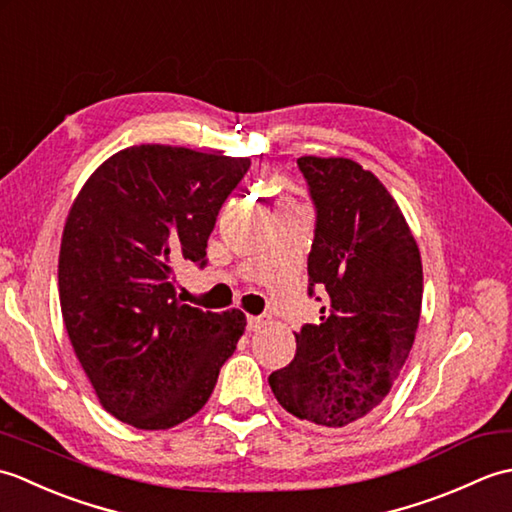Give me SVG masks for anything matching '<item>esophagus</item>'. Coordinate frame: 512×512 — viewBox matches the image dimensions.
Wrapping results in <instances>:
<instances>
[{
    "instance_id": "obj_1",
    "label": "esophagus",
    "mask_w": 512,
    "mask_h": 512,
    "mask_svg": "<svg viewBox=\"0 0 512 512\" xmlns=\"http://www.w3.org/2000/svg\"><path fill=\"white\" fill-rule=\"evenodd\" d=\"M246 325H248L250 332H257V330H262L264 325H266V317H253V314H248Z\"/></svg>"
}]
</instances>
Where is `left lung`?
<instances>
[{
    "label": "left lung",
    "instance_id": "obj_1",
    "mask_svg": "<svg viewBox=\"0 0 512 512\" xmlns=\"http://www.w3.org/2000/svg\"><path fill=\"white\" fill-rule=\"evenodd\" d=\"M317 213L308 295L325 292L319 325H301L297 354L270 374L279 405L345 427L389 394L416 339L422 262L396 200L350 158L297 160Z\"/></svg>",
    "mask_w": 512,
    "mask_h": 512
}]
</instances>
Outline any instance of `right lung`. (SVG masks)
<instances>
[{
  "label": "right lung",
  "instance_id": "add662e5",
  "mask_svg": "<svg viewBox=\"0 0 512 512\" xmlns=\"http://www.w3.org/2000/svg\"><path fill=\"white\" fill-rule=\"evenodd\" d=\"M248 158L169 145L118 151L74 200L59 253L70 343L105 411L136 429L198 413L246 317L187 306L176 268L206 266L217 213Z\"/></svg>",
  "mask_w": 512,
  "mask_h": 512
}]
</instances>
